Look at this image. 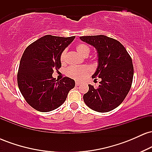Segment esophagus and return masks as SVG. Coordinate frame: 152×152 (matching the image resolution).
I'll return each instance as SVG.
<instances>
[{"mask_svg":"<svg viewBox=\"0 0 152 152\" xmlns=\"http://www.w3.org/2000/svg\"><path fill=\"white\" fill-rule=\"evenodd\" d=\"M80 84H81V83H80V82H78V81H76V83H75V85H76V86H79Z\"/></svg>","mask_w":152,"mask_h":152,"instance_id":"obj_1","label":"esophagus"}]
</instances>
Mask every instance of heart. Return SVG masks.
<instances>
[{
    "label": "heart",
    "mask_w": 152,
    "mask_h": 152,
    "mask_svg": "<svg viewBox=\"0 0 152 152\" xmlns=\"http://www.w3.org/2000/svg\"><path fill=\"white\" fill-rule=\"evenodd\" d=\"M76 49L78 53L81 54L83 56H87L90 52V48L87 45L84 43H79L76 46ZM66 56V50H63L61 53L60 59L61 63H65ZM91 74V69L88 66H71L68 68L66 70V74L69 77L74 78L76 80H82L83 78L86 77Z\"/></svg>",
    "instance_id": "obj_1"
}]
</instances>
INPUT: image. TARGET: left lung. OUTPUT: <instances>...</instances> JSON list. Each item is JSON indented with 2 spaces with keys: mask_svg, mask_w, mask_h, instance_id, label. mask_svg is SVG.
Wrapping results in <instances>:
<instances>
[{
  "mask_svg": "<svg viewBox=\"0 0 152 152\" xmlns=\"http://www.w3.org/2000/svg\"><path fill=\"white\" fill-rule=\"evenodd\" d=\"M94 46L98 53V68L92 78L102 79L98 88L88 85L83 101L90 109L104 113L123 102L132 87L134 76L132 59L117 40L104 35L80 37Z\"/></svg>",
  "mask_w": 152,
  "mask_h": 152,
  "instance_id": "obj_1",
  "label": "left lung"
}]
</instances>
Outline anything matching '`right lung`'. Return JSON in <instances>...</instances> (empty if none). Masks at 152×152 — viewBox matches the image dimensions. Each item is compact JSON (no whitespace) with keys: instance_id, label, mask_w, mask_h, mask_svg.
<instances>
[{"instance_id":"add662e5","label":"right lung","mask_w":152,"mask_h":152,"mask_svg":"<svg viewBox=\"0 0 152 152\" xmlns=\"http://www.w3.org/2000/svg\"><path fill=\"white\" fill-rule=\"evenodd\" d=\"M75 36L59 37L46 35L29 45L19 64L17 81L26 102L41 112L57 109L66 101L75 81L69 77L56 81L53 70L61 67V53Z\"/></svg>"}]
</instances>
